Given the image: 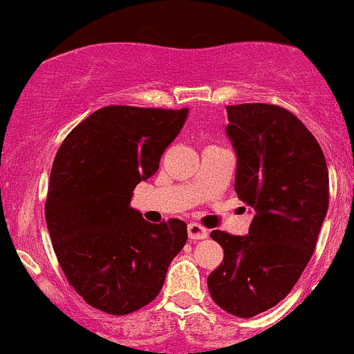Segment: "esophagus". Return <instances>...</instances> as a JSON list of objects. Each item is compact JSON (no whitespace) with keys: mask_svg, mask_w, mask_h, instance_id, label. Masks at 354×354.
<instances>
[{"mask_svg":"<svg viewBox=\"0 0 354 354\" xmlns=\"http://www.w3.org/2000/svg\"><path fill=\"white\" fill-rule=\"evenodd\" d=\"M187 234H189V239H192V241L206 239V237H208V230H206L205 227L199 225V223H196V222L189 223Z\"/></svg>","mask_w":354,"mask_h":354,"instance_id":"obj_1","label":"esophagus"}]
</instances>
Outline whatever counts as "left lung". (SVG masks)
Listing matches in <instances>:
<instances>
[{
    "instance_id": "obj_1",
    "label": "left lung",
    "mask_w": 354,
    "mask_h": 354,
    "mask_svg": "<svg viewBox=\"0 0 354 354\" xmlns=\"http://www.w3.org/2000/svg\"><path fill=\"white\" fill-rule=\"evenodd\" d=\"M237 198L254 208L248 236L213 230L223 261L208 275L212 299L251 318L281 303L315 251L328 208L324 151L303 122L277 104L227 106Z\"/></svg>"
}]
</instances>
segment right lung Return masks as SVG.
<instances>
[{"label":"right lung","mask_w":354,"mask_h":354,"mask_svg":"<svg viewBox=\"0 0 354 354\" xmlns=\"http://www.w3.org/2000/svg\"><path fill=\"white\" fill-rule=\"evenodd\" d=\"M187 111L100 108L55 156L44 205L55 254L77 295L104 313L151 303L187 241L182 220L149 223L131 208L132 191L155 176Z\"/></svg>","instance_id":"obj_1"}]
</instances>
